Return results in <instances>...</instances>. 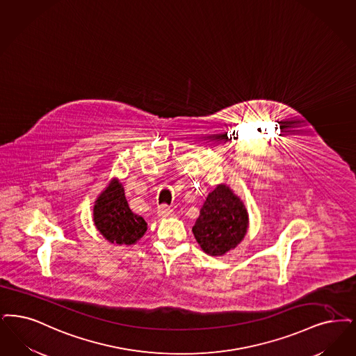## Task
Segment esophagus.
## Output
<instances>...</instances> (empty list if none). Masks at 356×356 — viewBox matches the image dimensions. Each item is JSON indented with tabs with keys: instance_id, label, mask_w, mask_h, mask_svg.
Returning <instances> with one entry per match:
<instances>
[{
	"instance_id": "obj_1",
	"label": "esophagus",
	"mask_w": 356,
	"mask_h": 356,
	"mask_svg": "<svg viewBox=\"0 0 356 356\" xmlns=\"http://www.w3.org/2000/svg\"><path fill=\"white\" fill-rule=\"evenodd\" d=\"M157 216L159 217H171V216H173V211L171 208H168L167 205H160L157 208Z\"/></svg>"
}]
</instances>
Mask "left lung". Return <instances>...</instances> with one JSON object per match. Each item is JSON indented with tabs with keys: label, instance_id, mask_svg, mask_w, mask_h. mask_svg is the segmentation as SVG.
Returning <instances> with one entry per match:
<instances>
[{
	"label": "left lung",
	"instance_id": "1",
	"mask_svg": "<svg viewBox=\"0 0 356 356\" xmlns=\"http://www.w3.org/2000/svg\"><path fill=\"white\" fill-rule=\"evenodd\" d=\"M249 214L241 199L228 185L214 188L205 200L192 232L201 249L209 256H224L243 240Z\"/></svg>",
	"mask_w": 356,
	"mask_h": 356
}]
</instances>
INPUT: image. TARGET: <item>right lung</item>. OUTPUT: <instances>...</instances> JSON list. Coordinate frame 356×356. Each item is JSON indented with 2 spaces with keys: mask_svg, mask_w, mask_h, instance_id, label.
<instances>
[{
  "mask_svg": "<svg viewBox=\"0 0 356 356\" xmlns=\"http://www.w3.org/2000/svg\"><path fill=\"white\" fill-rule=\"evenodd\" d=\"M92 214L100 234L111 243L134 245L147 232V222L129 209L124 188L116 179L98 196Z\"/></svg>",
  "mask_w": 356,
  "mask_h": 356,
  "instance_id": "right-lung-1",
  "label": "right lung"
}]
</instances>
